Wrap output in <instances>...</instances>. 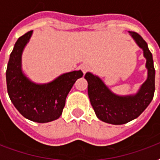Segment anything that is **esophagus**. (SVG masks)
Returning a JSON list of instances; mask_svg holds the SVG:
<instances>
[{"mask_svg":"<svg viewBox=\"0 0 160 160\" xmlns=\"http://www.w3.org/2000/svg\"><path fill=\"white\" fill-rule=\"evenodd\" d=\"M81 70H82V72L84 74H86V73L90 70V66H88V65H82L81 66Z\"/></svg>","mask_w":160,"mask_h":160,"instance_id":"esophagus-1","label":"esophagus"}]
</instances>
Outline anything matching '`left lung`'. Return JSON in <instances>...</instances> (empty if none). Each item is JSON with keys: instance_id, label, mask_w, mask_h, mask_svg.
<instances>
[{"instance_id": "obj_1", "label": "left lung", "mask_w": 160, "mask_h": 160, "mask_svg": "<svg viewBox=\"0 0 160 160\" xmlns=\"http://www.w3.org/2000/svg\"><path fill=\"white\" fill-rule=\"evenodd\" d=\"M138 46L144 51L146 58L148 78L136 95L118 96L106 87L102 80L90 73L85 78L88 81V95L96 116L102 121L112 124H123L136 119L153 100L155 90V70L151 52L146 41L134 31H129Z\"/></svg>"}]
</instances>
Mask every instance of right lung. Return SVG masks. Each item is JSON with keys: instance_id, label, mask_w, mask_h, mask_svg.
Instances as JSON below:
<instances>
[{"instance_id": "obj_1", "label": "right lung", "mask_w": 160, "mask_h": 160, "mask_svg": "<svg viewBox=\"0 0 160 160\" xmlns=\"http://www.w3.org/2000/svg\"><path fill=\"white\" fill-rule=\"evenodd\" d=\"M31 34L32 31L21 36L10 55L6 69L7 92L14 106L25 118L47 123L61 115L66 96L83 73L81 70L65 73L46 85L30 81L21 71V54Z\"/></svg>"}]
</instances>
